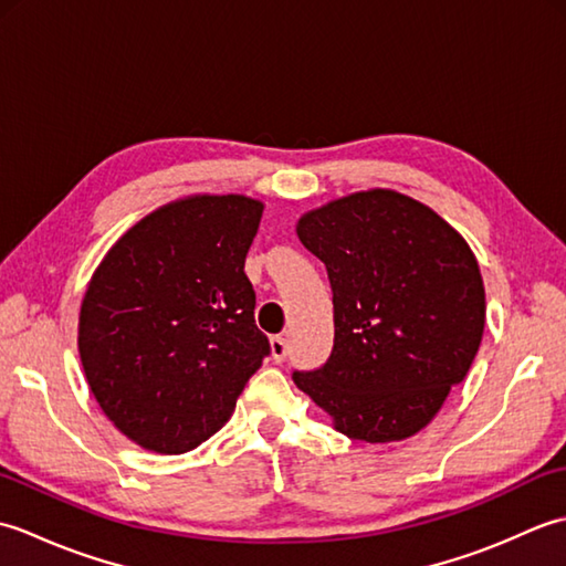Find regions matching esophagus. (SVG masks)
Returning a JSON list of instances; mask_svg holds the SVG:
<instances>
[{"mask_svg": "<svg viewBox=\"0 0 566 566\" xmlns=\"http://www.w3.org/2000/svg\"><path fill=\"white\" fill-rule=\"evenodd\" d=\"M270 347H272L274 363H284L286 353H290V347H286V340L282 338V335H274V338L270 340Z\"/></svg>", "mask_w": 566, "mask_h": 566, "instance_id": "esophagus-1", "label": "esophagus"}]
</instances>
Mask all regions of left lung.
Returning a JSON list of instances; mask_svg holds the SVG:
<instances>
[{
	"label": "left lung",
	"mask_w": 566,
	"mask_h": 566,
	"mask_svg": "<svg viewBox=\"0 0 566 566\" xmlns=\"http://www.w3.org/2000/svg\"><path fill=\"white\" fill-rule=\"evenodd\" d=\"M296 233L328 270L335 338L326 365L296 369L294 384L347 438L416 436L482 343L486 296L472 250L436 211L391 189L331 201Z\"/></svg>",
	"instance_id": "8db88e82"
}]
</instances>
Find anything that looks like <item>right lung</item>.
Here are the masks:
<instances>
[{
    "instance_id": "right-lung-1",
    "label": "right lung",
    "mask_w": 566,
    "mask_h": 566,
    "mask_svg": "<svg viewBox=\"0 0 566 566\" xmlns=\"http://www.w3.org/2000/svg\"><path fill=\"white\" fill-rule=\"evenodd\" d=\"M262 203L191 197L118 240L82 298L80 357L94 399L140 448L209 440L270 355L245 255Z\"/></svg>"
}]
</instances>
